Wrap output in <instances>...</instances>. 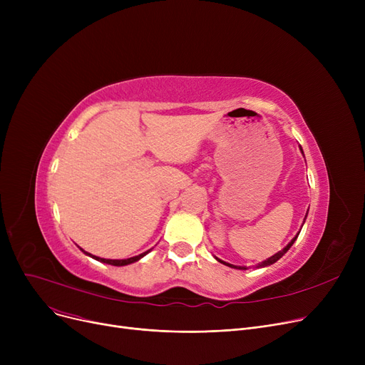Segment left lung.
<instances>
[{"mask_svg":"<svg viewBox=\"0 0 365 365\" xmlns=\"http://www.w3.org/2000/svg\"><path fill=\"white\" fill-rule=\"evenodd\" d=\"M296 238H297V235L292 240V242H289V244H287V247L285 248H282V250L281 252H278L277 255H274L272 257H269V259H267V260H264V262H262V263H259V266L260 267H263V266H269V264H272V263H275L278 259H281L287 252H289V248L293 245V242L296 241ZM217 259V257H216ZM220 263H223V264H226V266H231V267H235V269H245V267H241V266H234V264H229V263H226V262H223V260H220V259H217Z\"/></svg>","mask_w":365,"mask_h":365,"instance_id":"1","label":"left lung"}]
</instances>
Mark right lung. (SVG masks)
Here are the masks:
<instances>
[{
  "label": "right lung",
  "instance_id": "right-lung-1",
  "mask_svg": "<svg viewBox=\"0 0 365 365\" xmlns=\"http://www.w3.org/2000/svg\"><path fill=\"white\" fill-rule=\"evenodd\" d=\"M86 253V252H84ZM148 253V252H146ZM146 253H142V255H139V256H134V257H130V259H124V260H109V259H101V257H96V256H93L96 260H101V262H103V263H109V264H113V266H124V264H130V263H133V262H138L140 257H143ZM88 255V253H87ZM91 256V255H90Z\"/></svg>",
  "mask_w": 365,
  "mask_h": 365
}]
</instances>
